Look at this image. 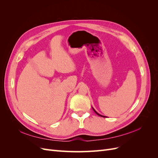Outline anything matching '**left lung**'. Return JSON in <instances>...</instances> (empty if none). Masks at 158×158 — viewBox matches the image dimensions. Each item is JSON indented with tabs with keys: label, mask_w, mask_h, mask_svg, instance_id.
I'll return each instance as SVG.
<instances>
[{
	"label": "left lung",
	"mask_w": 158,
	"mask_h": 158,
	"mask_svg": "<svg viewBox=\"0 0 158 158\" xmlns=\"http://www.w3.org/2000/svg\"><path fill=\"white\" fill-rule=\"evenodd\" d=\"M92 109H93V110H94V111L95 113H96L97 114H98V115H99V116H100V117H107L106 116H103V115H102V114H99L96 111H95V110L92 107Z\"/></svg>",
	"instance_id": "8db88e82"
}]
</instances>
